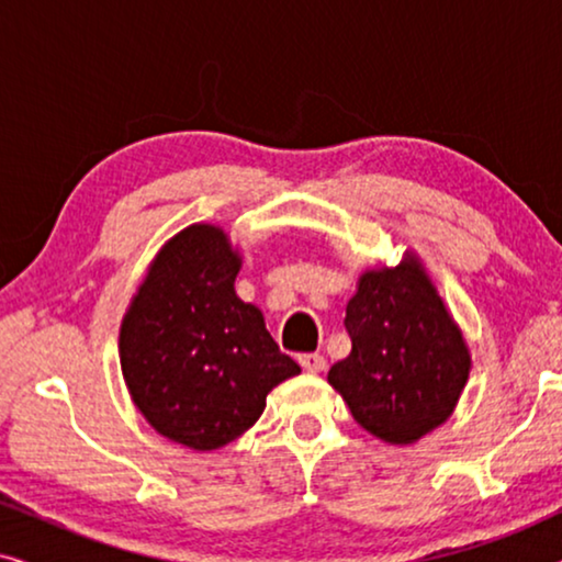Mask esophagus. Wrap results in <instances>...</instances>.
I'll return each instance as SVG.
<instances>
[{"label": "esophagus", "mask_w": 562, "mask_h": 562, "mask_svg": "<svg viewBox=\"0 0 562 562\" xmlns=\"http://www.w3.org/2000/svg\"><path fill=\"white\" fill-rule=\"evenodd\" d=\"M299 366H302L306 373H322L327 363H325V358L317 356V352H310V356H299Z\"/></svg>", "instance_id": "obj_1"}]
</instances>
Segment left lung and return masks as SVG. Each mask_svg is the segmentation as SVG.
<instances>
[{
	"instance_id": "left-lung-1",
	"label": "left lung",
	"mask_w": 562,
	"mask_h": 562,
	"mask_svg": "<svg viewBox=\"0 0 562 562\" xmlns=\"http://www.w3.org/2000/svg\"><path fill=\"white\" fill-rule=\"evenodd\" d=\"M345 327L352 350L327 381L366 432L412 445L452 417L471 375V348L417 252L358 276Z\"/></svg>"
}]
</instances>
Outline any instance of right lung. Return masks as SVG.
Here are the masks:
<instances>
[{"label":"right lung","mask_w":562,"mask_h":562,"mask_svg":"<svg viewBox=\"0 0 562 562\" xmlns=\"http://www.w3.org/2000/svg\"><path fill=\"white\" fill-rule=\"evenodd\" d=\"M243 256L220 225L194 222L148 263L120 325L122 379L166 440L206 452L256 425L266 396L302 373L235 294Z\"/></svg>","instance_id":"obj_1"}]
</instances>
